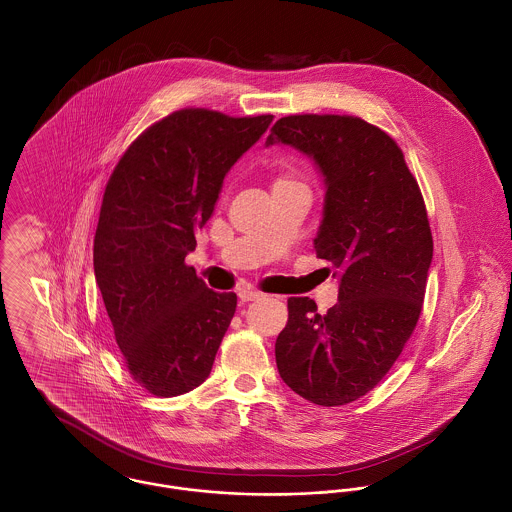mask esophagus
Returning <instances> with one entry per match:
<instances>
[{
    "label": "esophagus",
    "mask_w": 512,
    "mask_h": 512,
    "mask_svg": "<svg viewBox=\"0 0 512 512\" xmlns=\"http://www.w3.org/2000/svg\"><path fill=\"white\" fill-rule=\"evenodd\" d=\"M264 293L258 292V290H240L238 292V297L242 299V301H256V299H260Z\"/></svg>",
    "instance_id": "1"
}]
</instances>
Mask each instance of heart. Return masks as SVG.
Segmentation results:
<instances>
[{"mask_svg":"<svg viewBox=\"0 0 512 512\" xmlns=\"http://www.w3.org/2000/svg\"><path fill=\"white\" fill-rule=\"evenodd\" d=\"M292 185H299V181L290 175V173H280L276 179H274V189L278 187H292Z\"/></svg>","mask_w":512,"mask_h":512,"instance_id":"obj_1","label":"heart"}]
</instances>
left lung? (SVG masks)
<instances>
[{"label":"left lung","mask_w":512,"mask_h":512,"mask_svg":"<svg viewBox=\"0 0 512 512\" xmlns=\"http://www.w3.org/2000/svg\"><path fill=\"white\" fill-rule=\"evenodd\" d=\"M274 142L311 155L325 177L313 248L341 278L327 313L288 299L276 363L301 398L343 406L386 376L416 329L434 254L426 203L402 149L363 118L293 114L272 126Z\"/></svg>","instance_id":"1"}]
</instances>
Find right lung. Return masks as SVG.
I'll use <instances>...</instances> for the list:
<instances>
[{
	"label": "right lung",
	"instance_id": "add662e5",
	"mask_svg": "<svg viewBox=\"0 0 512 512\" xmlns=\"http://www.w3.org/2000/svg\"><path fill=\"white\" fill-rule=\"evenodd\" d=\"M272 114L183 108L151 124L116 163L94 234V276L132 378L171 398L207 380L236 311L185 256L211 219L222 179Z\"/></svg>",
	"mask_w": 512,
	"mask_h": 512
}]
</instances>
